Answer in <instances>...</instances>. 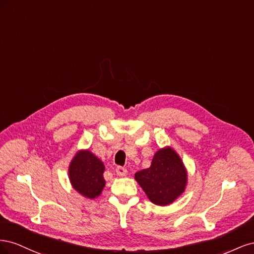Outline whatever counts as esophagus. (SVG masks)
<instances>
[{
	"mask_svg": "<svg viewBox=\"0 0 254 254\" xmlns=\"http://www.w3.org/2000/svg\"><path fill=\"white\" fill-rule=\"evenodd\" d=\"M115 173H117V175L123 177V176H126L127 175V170L125 167L123 166H118L117 168H115Z\"/></svg>",
	"mask_w": 254,
	"mask_h": 254,
	"instance_id": "34e87169",
	"label": "esophagus"
}]
</instances>
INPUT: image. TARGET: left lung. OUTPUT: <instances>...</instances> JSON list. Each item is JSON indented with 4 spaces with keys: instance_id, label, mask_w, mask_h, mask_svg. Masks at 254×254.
I'll list each match as a JSON object with an SVG mask.
<instances>
[{
    "instance_id": "8db88e82",
    "label": "left lung",
    "mask_w": 254,
    "mask_h": 254,
    "mask_svg": "<svg viewBox=\"0 0 254 254\" xmlns=\"http://www.w3.org/2000/svg\"><path fill=\"white\" fill-rule=\"evenodd\" d=\"M134 179L152 203L163 206L186 190L188 172L178 153L166 146L155 153L149 168L135 173Z\"/></svg>"
}]
</instances>
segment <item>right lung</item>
Returning a JSON list of instances; mask_svg holds the SVG:
<instances>
[{"mask_svg":"<svg viewBox=\"0 0 254 254\" xmlns=\"http://www.w3.org/2000/svg\"><path fill=\"white\" fill-rule=\"evenodd\" d=\"M105 165L89 149H80L75 153L68 165V179L73 189L89 199L102 194L106 181Z\"/></svg>","mask_w":254,"mask_h":254,"instance_id":"add662e5","label":"right lung"}]
</instances>
